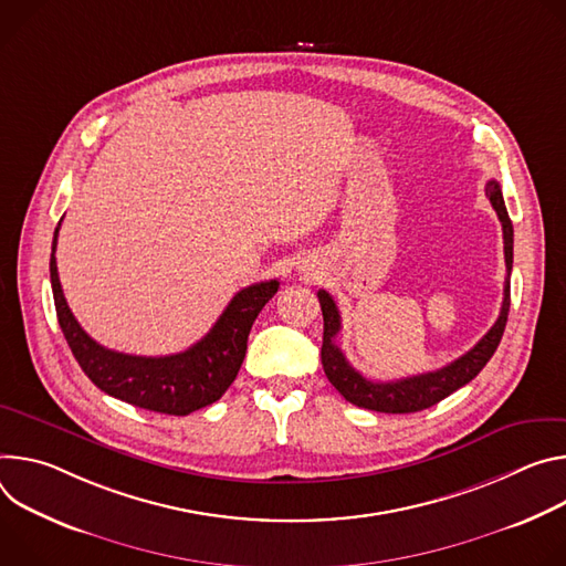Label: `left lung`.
<instances>
[{
	"label": "left lung",
	"instance_id": "8db88e82",
	"mask_svg": "<svg viewBox=\"0 0 566 566\" xmlns=\"http://www.w3.org/2000/svg\"><path fill=\"white\" fill-rule=\"evenodd\" d=\"M485 196L490 198L492 209L499 216L501 229H504V256H506V283H504V303H501L499 319L494 326L470 348L465 355L454 359L452 364L411 375V378L391 380V382H373L366 380L359 370H355L348 359L344 357L342 348L337 346V335L342 331V317L339 310L333 301V296L326 290H319V305L324 312V344H322V364L328 375L331 385L353 405L382 411V413H413L433 407L441 402L457 389L465 387L470 380H474L479 370L488 364V359L494 355L501 335L506 331L509 310H511V270H513V222L509 218L504 196L494 179L485 184Z\"/></svg>",
	"mask_w": 566,
	"mask_h": 566
}]
</instances>
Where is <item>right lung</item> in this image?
Here are the masks:
<instances>
[{"label":"right lung","mask_w":566,"mask_h":566,"mask_svg":"<svg viewBox=\"0 0 566 566\" xmlns=\"http://www.w3.org/2000/svg\"><path fill=\"white\" fill-rule=\"evenodd\" d=\"M57 229L51 244V290L57 324L87 378L107 396L139 409L188 416L213 405L231 387L247 353V337L259 312L279 292V281H263L240 290L216 326L191 348L166 357H142L96 344L67 305L55 265Z\"/></svg>","instance_id":"add662e5"}]
</instances>
